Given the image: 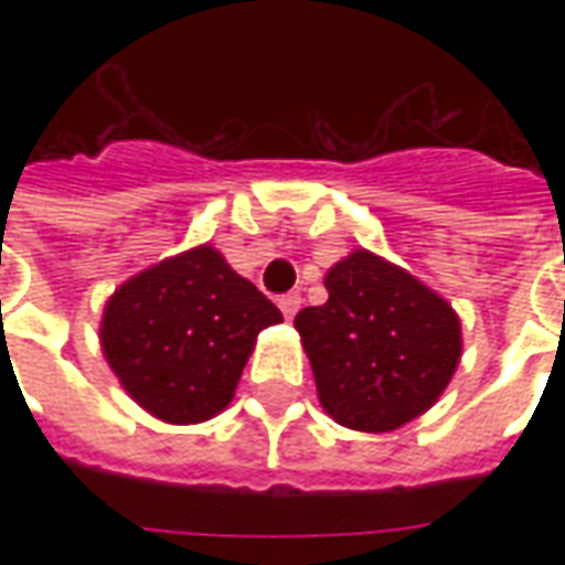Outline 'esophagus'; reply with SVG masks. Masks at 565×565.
<instances>
[{"instance_id": "obj_1", "label": "esophagus", "mask_w": 565, "mask_h": 565, "mask_svg": "<svg viewBox=\"0 0 565 565\" xmlns=\"http://www.w3.org/2000/svg\"><path fill=\"white\" fill-rule=\"evenodd\" d=\"M278 306H281L284 318L294 320V315H296V311H299V306H302V296H299V294H287L281 299V302H278Z\"/></svg>"}]
</instances>
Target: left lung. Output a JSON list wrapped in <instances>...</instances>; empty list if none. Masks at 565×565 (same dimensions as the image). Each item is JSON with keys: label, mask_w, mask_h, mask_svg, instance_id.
<instances>
[{"label": "left lung", "mask_w": 565, "mask_h": 565, "mask_svg": "<svg viewBox=\"0 0 565 565\" xmlns=\"http://www.w3.org/2000/svg\"><path fill=\"white\" fill-rule=\"evenodd\" d=\"M323 306L294 327L335 424L391 433L438 403L462 354L457 311L391 259L356 247L327 271Z\"/></svg>", "instance_id": "8db88e82"}]
</instances>
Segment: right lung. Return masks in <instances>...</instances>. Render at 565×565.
<instances>
[{
  "mask_svg": "<svg viewBox=\"0 0 565 565\" xmlns=\"http://www.w3.org/2000/svg\"><path fill=\"white\" fill-rule=\"evenodd\" d=\"M281 311L199 245L132 275L108 296L99 344L120 387L166 424H202L233 403L257 335Z\"/></svg>",
  "mask_w": 565,
  "mask_h": 565,
  "instance_id": "obj_1",
  "label": "right lung"
}]
</instances>
